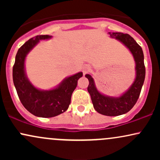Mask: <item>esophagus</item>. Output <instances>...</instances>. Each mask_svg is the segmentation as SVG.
I'll return each mask as SVG.
<instances>
[{
	"label": "esophagus",
	"mask_w": 160,
	"mask_h": 160,
	"mask_svg": "<svg viewBox=\"0 0 160 160\" xmlns=\"http://www.w3.org/2000/svg\"><path fill=\"white\" fill-rule=\"evenodd\" d=\"M89 69H90V68H89V65H83V67L82 68L83 74H86V72H88L89 71Z\"/></svg>",
	"instance_id": "1"
}]
</instances>
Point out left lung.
Wrapping results in <instances>:
<instances>
[{
	"label": "left lung",
	"mask_w": 160,
	"mask_h": 160,
	"mask_svg": "<svg viewBox=\"0 0 160 160\" xmlns=\"http://www.w3.org/2000/svg\"><path fill=\"white\" fill-rule=\"evenodd\" d=\"M108 34L111 38L121 42L132 55L135 63V80L122 95L112 97L102 94L98 90L94 79L90 74H86L85 77L89 80L87 90L95 111L101 114L116 117L127 113L137 102L144 82L145 67L142 49L129 34L120 32H108Z\"/></svg>",
	"instance_id": "8db88e82"
}]
</instances>
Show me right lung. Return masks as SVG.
Returning <instances> with one entry per match:
<instances>
[{
  "mask_svg": "<svg viewBox=\"0 0 160 160\" xmlns=\"http://www.w3.org/2000/svg\"><path fill=\"white\" fill-rule=\"evenodd\" d=\"M52 38L49 35H38L25 42L19 49L12 68V80L18 96L27 111L38 117H53L64 113L71 104V95L76 89L78 81L82 77L78 72L64 79L49 90L38 89L31 82L25 72V58L40 40Z\"/></svg>",
  "mask_w": 160,
  "mask_h": 160,
  "instance_id": "right-lung-1",
  "label": "right lung"
}]
</instances>
